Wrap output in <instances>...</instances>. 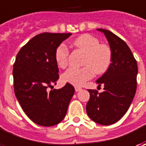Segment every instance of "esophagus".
<instances>
[{
	"mask_svg": "<svg viewBox=\"0 0 146 146\" xmlns=\"http://www.w3.org/2000/svg\"><path fill=\"white\" fill-rule=\"evenodd\" d=\"M82 88L80 87H76L75 88V90H76V92H79V91H80Z\"/></svg>",
	"mask_w": 146,
	"mask_h": 146,
	"instance_id": "1",
	"label": "esophagus"
}]
</instances>
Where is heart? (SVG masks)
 Returning a JSON list of instances; mask_svg holds the SVG:
<instances>
[{"mask_svg": "<svg viewBox=\"0 0 146 146\" xmlns=\"http://www.w3.org/2000/svg\"><path fill=\"white\" fill-rule=\"evenodd\" d=\"M72 44L81 50L85 56L82 68L70 67L62 75L66 83L76 86H81L92 79L94 73L103 74L109 69L112 62V52L107 44H100L97 37L84 34L73 40ZM55 61L59 67L64 68L68 62L69 49L65 44H60L55 50Z\"/></svg>", "mask_w": 146, "mask_h": 146, "instance_id": "1", "label": "heart"}]
</instances>
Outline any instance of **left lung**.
<instances>
[{
    "label": "left lung",
    "instance_id": "left-lung-1",
    "mask_svg": "<svg viewBox=\"0 0 146 146\" xmlns=\"http://www.w3.org/2000/svg\"><path fill=\"white\" fill-rule=\"evenodd\" d=\"M106 36L112 52L109 69L97 80L104 91L88 89L86 105L89 118L102 125H110L126 114L137 90V63L131 49L122 39L106 29H98Z\"/></svg>",
    "mask_w": 146,
    "mask_h": 146
}]
</instances>
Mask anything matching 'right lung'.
<instances>
[{"instance_id": "add662e5", "label": "right lung", "mask_w": 146, "mask_h": 146, "mask_svg": "<svg viewBox=\"0 0 146 146\" xmlns=\"http://www.w3.org/2000/svg\"><path fill=\"white\" fill-rule=\"evenodd\" d=\"M70 35L39 34L16 56L13 70L14 93L24 113L38 125L51 127L59 123L66 116L75 93L69 83L59 89L53 86L59 78L55 50Z\"/></svg>"}]
</instances>
